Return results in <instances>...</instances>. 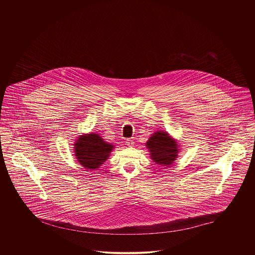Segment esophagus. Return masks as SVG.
<instances>
[{
  "label": "esophagus",
  "mask_w": 255,
  "mask_h": 255,
  "mask_svg": "<svg viewBox=\"0 0 255 255\" xmlns=\"http://www.w3.org/2000/svg\"><path fill=\"white\" fill-rule=\"evenodd\" d=\"M126 143H127V145L128 146H132V144H133V140L132 139H127L126 140Z\"/></svg>",
  "instance_id": "34e87169"
}]
</instances>
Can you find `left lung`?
Returning a JSON list of instances; mask_svg holds the SVG:
<instances>
[{
  "label": "left lung",
  "instance_id": "left-lung-1",
  "mask_svg": "<svg viewBox=\"0 0 255 255\" xmlns=\"http://www.w3.org/2000/svg\"><path fill=\"white\" fill-rule=\"evenodd\" d=\"M145 146L153 162L163 167L172 166L181 152L178 140L165 130H157L152 133Z\"/></svg>",
  "mask_w": 255,
  "mask_h": 255
}]
</instances>
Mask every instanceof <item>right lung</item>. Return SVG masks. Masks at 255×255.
I'll return each instance as SVG.
<instances>
[{
  "label": "right lung",
  "instance_id": "1",
  "mask_svg": "<svg viewBox=\"0 0 255 255\" xmlns=\"http://www.w3.org/2000/svg\"><path fill=\"white\" fill-rule=\"evenodd\" d=\"M73 152L77 162L86 170H97L115 148L114 144L106 142L100 134L89 132L79 135L73 143Z\"/></svg>",
  "mask_w": 255,
  "mask_h": 255
}]
</instances>
